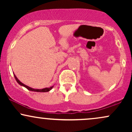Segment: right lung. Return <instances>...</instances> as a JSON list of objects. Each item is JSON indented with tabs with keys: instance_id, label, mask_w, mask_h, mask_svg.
Returning a JSON list of instances; mask_svg holds the SVG:
<instances>
[{
	"instance_id": "1",
	"label": "right lung",
	"mask_w": 132,
	"mask_h": 132,
	"mask_svg": "<svg viewBox=\"0 0 132 132\" xmlns=\"http://www.w3.org/2000/svg\"><path fill=\"white\" fill-rule=\"evenodd\" d=\"M13 75H14V77L15 78V80L18 83L20 84V86H23V87H25V88H27L28 90H31V91H33V92H49L50 90H51V89H53V86H51L50 87H45V88H43V89H33V88H31V87H29V86L25 85V84H23L22 82H20L19 80V79L16 77V76L13 74Z\"/></svg>"
}]
</instances>
